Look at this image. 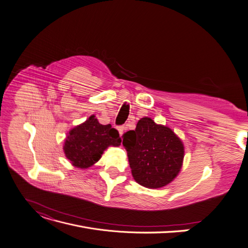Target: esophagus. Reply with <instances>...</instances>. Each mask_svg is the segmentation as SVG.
<instances>
[{
  "instance_id": "esophagus-1",
  "label": "esophagus",
  "mask_w": 248,
  "mask_h": 248,
  "mask_svg": "<svg viewBox=\"0 0 248 248\" xmlns=\"http://www.w3.org/2000/svg\"><path fill=\"white\" fill-rule=\"evenodd\" d=\"M124 130H125L124 126H118V127H117V131H118V133H120V136H121V137L123 136Z\"/></svg>"
}]
</instances>
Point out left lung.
I'll return each instance as SVG.
<instances>
[{"instance_id":"8db88e82","label":"left lung","mask_w":248,"mask_h":248,"mask_svg":"<svg viewBox=\"0 0 248 248\" xmlns=\"http://www.w3.org/2000/svg\"><path fill=\"white\" fill-rule=\"evenodd\" d=\"M134 179L148 188L163 187L179 173L185 146L170 127L142 117L135 131L123 135Z\"/></svg>"}]
</instances>
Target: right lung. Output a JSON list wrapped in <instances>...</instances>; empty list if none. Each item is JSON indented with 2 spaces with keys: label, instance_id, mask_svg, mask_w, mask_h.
<instances>
[{
  "label": "right lung",
  "instance_id": "obj_1",
  "mask_svg": "<svg viewBox=\"0 0 248 248\" xmlns=\"http://www.w3.org/2000/svg\"><path fill=\"white\" fill-rule=\"evenodd\" d=\"M120 134L110 124H101L95 115L73 127L63 144V153L74 167L86 169L101 158L104 151L121 145Z\"/></svg>",
  "mask_w": 248,
  "mask_h": 248
}]
</instances>
